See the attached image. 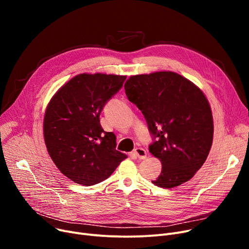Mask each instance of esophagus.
<instances>
[{"mask_svg": "<svg viewBox=\"0 0 249 249\" xmlns=\"http://www.w3.org/2000/svg\"><path fill=\"white\" fill-rule=\"evenodd\" d=\"M134 153L136 154V156H137V158H138L139 160H144V159H146L147 153H146V150H145V149L140 148V147L135 148V149H134Z\"/></svg>", "mask_w": 249, "mask_h": 249, "instance_id": "34e87169", "label": "esophagus"}]
</instances>
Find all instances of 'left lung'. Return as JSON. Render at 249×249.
Masks as SVG:
<instances>
[{
  "label": "left lung",
  "mask_w": 249,
  "mask_h": 249,
  "mask_svg": "<svg viewBox=\"0 0 249 249\" xmlns=\"http://www.w3.org/2000/svg\"><path fill=\"white\" fill-rule=\"evenodd\" d=\"M124 88L153 137L149 152L162 164L153 184L169 189L191 179L206 161L213 142L212 111L203 91L173 71L132 75Z\"/></svg>",
  "instance_id": "8db88e82"
}]
</instances>
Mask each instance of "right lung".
<instances>
[{
  "label": "right lung",
  "mask_w": 249,
  "mask_h": 249,
  "mask_svg": "<svg viewBox=\"0 0 249 249\" xmlns=\"http://www.w3.org/2000/svg\"><path fill=\"white\" fill-rule=\"evenodd\" d=\"M125 80V75L81 73L48 104L43 122L47 151L61 174L75 184H99L127 158L116 150V136L100 123L105 105Z\"/></svg>",
  "instance_id": "add662e5"
}]
</instances>
